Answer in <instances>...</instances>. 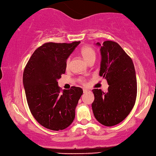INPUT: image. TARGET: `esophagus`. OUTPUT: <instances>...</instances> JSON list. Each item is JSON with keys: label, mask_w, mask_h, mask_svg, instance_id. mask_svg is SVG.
<instances>
[{"label": "esophagus", "mask_w": 156, "mask_h": 156, "mask_svg": "<svg viewBox=\"0 0 156 156\" xmlns=\"http://www.w3.org/2000/svg\"><path fill=\"white\" fill-rule=\"evenodd\" d=\"M83 92H84V93H87V92H90V90H87V89H83Z\"/></svg>", "instance_id": "esophagus-1"}]
</instances>
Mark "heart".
<instances>
[{
    "label": "heart",
    "instance_id": "b5f03b06",
    "mask_svg": "<svg viewBox=\"0 0 156 156\" xmlns=\"http://www.w3.org/2000/svg\"><path fill=\"white\" fill-rule=\"evenodd\" d=\"M80 53L82 56L84 58V59L88 63H90L91 61H95L96 58V52L94 49L92 47L90 46H85L80 49ZM71 65V57L66 59V69H69ZM79 82L82 84H85V81L83 78H79Z\"/></svg>",
    "mask_w": 156,
    "mask_h": 156
}]
</instances>
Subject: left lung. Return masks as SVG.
Segmentation results:
<instances>
[{
  "mask_svg": "<svg viewBox=\"0 0 156 156\" xmlns=\"http://www.w3.org/2000/svg\"><path fill=\"white\" fill-rule=\"evenodd\" d=\"M98 46H101L96 43ZM102 56L99 75L109 85L108 91L94 89L91 104L95 118L105 126L122 122L134 107L137 79L130 57L115 41H105L101 47Z\"/></svg>",
  "mask_w": 156,
  "mask_h": 156,
  "instance_id": "obj_1",
  "label": "left lung"
}]
</instances>
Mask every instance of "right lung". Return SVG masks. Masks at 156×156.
Segmentation results:
<instances>
[{"label": "right lung", "instance_id": "add662e5", "mask_svg": "<svg viewBox=\"0 0 156 156\" xmlns=\"http://www.w3.org/2000/svg\"><path fill=\"white\" fill-rule=\"evenodd\" d=\"M80 42L44 44L34 51L24 69L23 82L29 109L37 122L48 129H65L75 118L83 90L72 86L62 91L58 80L65 73L66 59Z\"/></svg>", "mask_w": 156, "mask_h": 156}]
</instances>
